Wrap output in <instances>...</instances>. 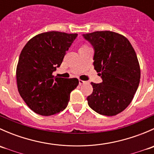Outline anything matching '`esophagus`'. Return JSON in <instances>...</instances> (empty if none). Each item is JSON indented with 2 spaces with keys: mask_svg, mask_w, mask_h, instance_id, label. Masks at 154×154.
<instances>
[{
  "mask_svg": "<svg viewBox=\"0 0 154 154\" xmlns=\"http://www.w3.org/2000/svg\"><path fill=\"white\" fill-rule=\"evenodd\" d=\"M86 83V82L83 81V80H79V84H80V85L83 84V83Z\"/></svg>",
  "mask_w": 154,
  "mask_h": 154,
  "instance_id": "34e87169",
  "label": "esophagus"
}]
</instances>
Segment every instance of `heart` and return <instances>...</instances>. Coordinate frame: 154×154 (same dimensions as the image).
I'll return each mask as SVG.
<instances>
[{
  "mask_svg": "<svg viewBox=\"0 0 154 154\" xmlns=\"http://www.w3.org/2000/svg\"><path fill=\"white\" fill-rule=\"evenodd\" d=\"M83 47H87V46H86V45H84V46H83Z\"/></svg>",
  "mask_w": 154,
  "mask_h": 154,
  "instance_id": "heart-1",
  "label": "heart"
}]
</instances>
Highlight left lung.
<instances>
[{
    "label": "left lung",
    "mask_w": 154,
    "mask_h": 154,
    "mask_svg": "<svg viewBox=\"0 0 154 154\" xmlns=\"http://www.w3.org/2000/svg\"><path fill=\"white\" fill-rule=\"evenodd\" d=\"M94 50V67L103 82L91 83L88 106L103 116H113L129 106L140 82L136 52L123 35L112 31L83 34Z\"/></svg>",
    "instance_id": "1"
}]
</instances>
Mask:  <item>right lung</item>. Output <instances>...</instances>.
<instances>
[{"label":"right lung","mask_w":154,"mask_h":154,"mask_svg":"<svg viewBox=\"0 0 154 154\" xmlns=\"http://www.w3.org/2000/svg\"><path fill=\"white\" fill-rule=\"evenodd\" d=\"M77 36V33L58 31L42 32L29 39L21 51L16 68L17 86L34 112L52 116L68 106L78 79L55 77L53 72L62 64Z\"/></svg>","instance_id":"add662e5"}]
</instances>
